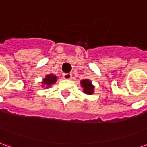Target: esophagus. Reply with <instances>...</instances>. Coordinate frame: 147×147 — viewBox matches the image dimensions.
<instances>
[{"mask_svg": "<svg viewBox=\"0 0 147 147\" xmlns=\"http://www.w3.org/2000/svg\"><path fill=\"white\" fill-rule=\"evenodd\" d=\"M63 78L64 80H70L71 78V74L70 73H64L63 74Z\"/></svg>", "mask_w": 147, "mask_h": 147, "instance_id": "esophagus-1", "label": "esophagus"}]
</instances>
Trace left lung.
<instances>
[{
  "label": "left lung",
  "instance_id": "obj_1",
  "mask_svg": "<svg viewBox=\"0 0 147 147\" xmlns=\"http://www.w3.org/2000/svg\"><path fill=\"white\" fill-rule=\"evenodd\" d=\"M81 85L83 87V92L86 94H92L94 93V86L91 82L88 80H83L81 81Z\"/></svg>",
  "mask_w": 147,
  "mask_h": 147
}]
</instances>
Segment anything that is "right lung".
Returning a JSON list of instances; mask_svg holds the SVG:
<instances>
[{"label":"right lung","mask_w":147,"mask_h":147,"mask_svg":"<svg viewBox=\"0 0 147 147\" xmlns=\"http://www.w3.org/2000/svg\"><path fill=\"white\" fill-rule=\"evenodd\" d=\"M56 81H57V76H53V75H48V76H46V77L43 80L42 84H44L45 86H46V87H48L47 86H49L51 84H53V83H56Z\"/></svg>","instance_id":"add662e5"}]
</instances>
